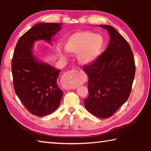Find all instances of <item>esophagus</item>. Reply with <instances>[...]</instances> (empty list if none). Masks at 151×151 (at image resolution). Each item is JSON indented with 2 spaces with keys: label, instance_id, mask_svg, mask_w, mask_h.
Listing matches in <instances>:
<instances>
[{
  "label": "esophagus",
  "instance_id": "1",
  "mask_svg": "<svg viewBox=\"0 0 151 151\" xmlns=\"http://www.w3.org/2000/svg\"><path fill=\"white\" fill-rule=\"evenodd\" d=\"M84 75V73L79 68H73L72 70L66 73L65 79L68 83L67 89H76L77 87L73 86V82L81 80Z\"/></svg>",
  "mask_w": 151,
  "mask_h": 151
}]
</instances>
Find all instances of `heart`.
I'll use <instances>...</instances> for the list:
<instances>
[{
	"mask_svg": "<svg viewBox=\"0 0 151 151\" xmlns=\"http://www.w3.org/2000/svg\"><path fill=\"white\" fill-rule=\"evenodd\" d=\"M66 51L78 54V60L82 64L93 63L101 55L105 46V40L101 34L91 31H80L71 34L64 44ZM58 52L61 56L65 54L59 47Z\"/></svg>",
	"mask_w": 151,
	"mask_h": 151,
	"instance_id": "heart-1",
	"label": "heart"
}]
</instances>
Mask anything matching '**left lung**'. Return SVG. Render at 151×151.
Masks as SVG:
<instances>
[{"mask_svg": "<svg viewBox=\"0 0 151 151\" xmlns=\"http://www.w3.org/2000/svg\"><path fill=\"white\" fill-rule=\"evenodd\" d=\"M106 29L110 41L106 50L93 63L83 66L88 78L86 109L96 117L108 118L125 104L130 96L135 64L130 45L111 26Z\"/></svg>", "mask_w": 151, "mask_h": 151, "instance_id": "left-lung-1", "label": "left lung"}]
</instances>
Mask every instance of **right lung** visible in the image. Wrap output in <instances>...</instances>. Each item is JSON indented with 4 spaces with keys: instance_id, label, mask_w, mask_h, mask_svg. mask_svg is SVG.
I'll return each instance as SVG.
<instances>
[{
    "instance_id": "add662e5",
    "label": "right lung",
    "mask_w": 151,
    "mask_h": 151,
    "mask_svg": "<svg viewBox=\"0 0 151 151\" xmlns=\"http://www.w3.org/2000/svg\"><path fill=\"white\" fill-rule=\"evenodd\" d=\"M61 23H38L20 37L12 60L14 91L32 114L46 116L60 106L63 91L57 79L60 70L38 60L32 53L35 41L51 43L53 36L61 30Z\"/></svg>"
}]
</instances>
